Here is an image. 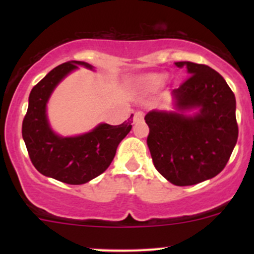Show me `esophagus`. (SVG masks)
<instances>
[{"label":"esophagus","instance_id":"obj_1","mask_svg":"<svg viewBox=\"0 0 254 254\" xmlns=\"http://www.w3.org/2000/svg\"><path fill=\"white\" fill-rule=\"evenodd\" d=\"M143 117H145V114L142 112H136L134 115V123L141 122V120H143Z\"/></svg>","mask_w":254,"mask_h":254}]
</instances>
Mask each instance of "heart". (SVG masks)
Masks as SVG:
<instances>
[{"mask_svg":"<svg viewBox=\"0 0 254 254\" xmlns=\"http://www.w3.org/2000/svg\"><path fill=\"white\" fill-rule=\"evenodd\" d=\"M168 75L166 72L143 73L132 81V88L141 93H153L158 91L167 82Z\"/></svg>","mask_w":254,"mask_h":254,"instance_id":"1","label":"heart"}]
</instances>
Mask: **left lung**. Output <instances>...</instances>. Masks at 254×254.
Instances as JSON below:
<instances>
[{
	"mask_svg": "<svg viewBox=\"0 0 254 254\" xmlns=\"http://www.w3.org/2000/svg\"><path fill=\"white\" fill-rule=\"evenodd\" d=\"M188 79L173 89V111L145 115L147 146L156 170L175 186H193L217 176L226 166L238 137L236 98L224 77L190 61Z\"/></svg>",
	"mask_w": 254,
	"mask_h": 254,
	"instance_id": "8db88e82",
	"label": "left lung"
}]
</instances>
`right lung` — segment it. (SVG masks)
<instances>
[{
	"label": "right lung",
	"instance_id": "add662e5",
	"mask_svg": "<svg viewBox=\"0 0 254 254\" xmlns=\"http://www.w3.org/2000/svg\"><path fill=\"white\" fill-rule=\"evenodd\" d=\"M78 66L94 70L84 61H68L50 71L33 87L22 125V135L34 167L42 175L67 184H84L104 172L120 141L131 130V117L120 125L101 123L91 131L61 136L50 127L47 106L58 84Z\"/></svg>",
	"mask_w": 254,
	"mask_h": 254
}]
</instances>
